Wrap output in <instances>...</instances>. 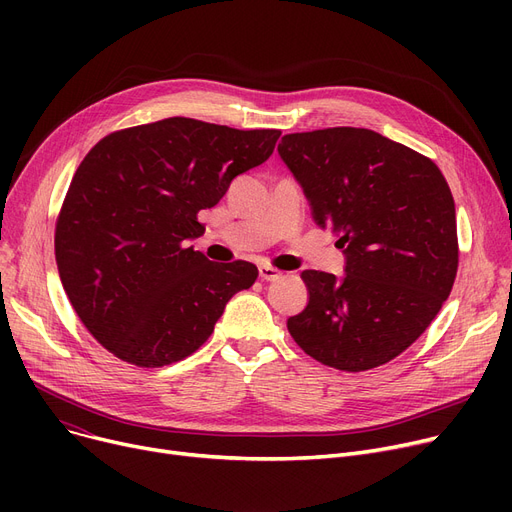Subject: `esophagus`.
<instances>
[{
	"label": "esophagus",
	"instance_id": "esophagus-1",
	"mask_svg": "<svg viewBox=\"0 0 512 512\" xmlns=\"http://www.w3.org/2000/svg\"><path fill=\"white\" fill-rule=\"evenodd\" d=\"M280 276H282V272L274 270L272 265H259V278H261L263 282H274V280H278Z\"/></svg>",
	"mask_w": 512,
	"mask_h": 512
}]
</instances>
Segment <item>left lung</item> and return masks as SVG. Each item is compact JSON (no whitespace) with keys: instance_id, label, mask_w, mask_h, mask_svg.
<instances>
[{"instance_id":"8db88e82","label":"left lung","mask_w":512,"mask_h":512,"mask_svg":"<svg viewBox=\"0 0 512 512\" xmlns=\"http://www.w3.org/2000/svg\"><path fill=\"white\" fill-rule=\"evenodd\" d=\"M278 153L313 222L338 236L344 274L305 270L309 303L286 326L303 351L342 371L398 357L425 332L459 267L454 199L432 159L367 128L282 137Z\"/></svg>"}]
</instances>
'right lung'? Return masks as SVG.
<instances>
[{
	"instance_id": "right-lung-1",
	"label": "right lung",
	"mask_w": 512,
	"mask_h": 512,
	"mask_svg": "<svg viewBox=\"0 0 512 512\" xmlns=\"http://www.w3.org/2000/svg\"><path fill=\"white\" fill-rule=\"evenodd\" d=\"M280 130L166 118L101 139L78 166L56 226V261L85 328L118 359L164 367L193 355L249 261L215 263L188 247L197 213L274 153Z\"/></svg>"
}]
</instances>
